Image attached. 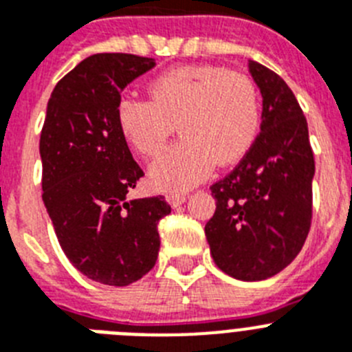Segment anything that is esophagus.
Listing matches in <instances>:
<instances>
[{"label": "esophagus", "instance_id": "1", "mask_svg": "<svg viewBox=\"0 0 352 352\" xmlns=\"http://www.w3.org/2000/svg\"><path fill=\"white\" fill-rule=\"evenodd\" d=\"M166 199L167 203L170 204V208H179L186 201V197L183 194H169Z\"/></svg>", "mask_w": 352, "mask_h": 352}]
</instances>
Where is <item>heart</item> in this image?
I'll return each instance as SVG.
<instances>
[{"label":"heart","mask_w":352,"mask_h":352,"mask_svg":"<svg viewBox=\"0 0 352 352\" xmlns=\"http://www.w3.org/2000/svg\"><path fill=\"white\" fill-rule=\"evenodd\" d=\"M149 100L123 96L116 120L139 155H157L176 130L183 139L149 166V183L162 192H186L203 183L214 164L229 166L250 151L259 133V95L243 74L211 65L164 72L148 84Z\"/></svg>","instance_id":"obj_1"}]
</instances>
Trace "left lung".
<instances>
[{"label": "left lung", "mask_w": 352, "mask_h": 352, "mask_svg": "<svg viewBox=\"0 0 352 352\" xmlns=\"http://www.w3.org/2000/svg\"><path fill=\"white\" fill-rule=\"evenodd\" d=\"M248 70L263 95L261 132L238 166L211 185L217 210L204 232L223 273L256 282L282 272L300 254L312 222L316 164L291 88L257 61H248Z\"/></svg>", "instance_id": "8db88e82"}]
</instances>
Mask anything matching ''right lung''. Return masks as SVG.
Returning a JSON list of instances; mask_svg holds the SVG:
<instances>
[{
	"instance_id": "add662e5",
	"label": "right lung",
	"mask_w": 352,
	"mask_h": 352,
	"mask_svg": "<svg viewBox=\"0 0 352 352\" xmlns=\"http://www.w3.org/2000/svg\"><path fill=\"white\" fill-rule=\"evenodd\" d=\"M153 58L102 52L80 61L52 89L40 133L42 199L65 256L82 275L129 285L153 268L162 195L126 199L144 176L116 120L126 84Z\"/></svg>"
}]
</instances>
